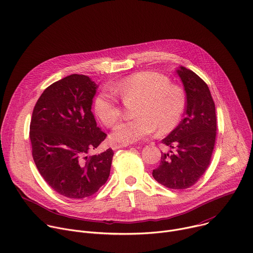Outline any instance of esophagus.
Here are the masks:
<instances>
[{
  "instance_id": "obj_1",
  "label": "esophagus",
  "mask_w": 253,
  "mask_h": 253,
  "mask_svg": "<svg viewBox=\"0 0 253 253\" xmlns=\"http://www.w3.org/2000/svg\"><path fill=\"white\" fill-rule=\"evenodd\" d=\"M127 147V145H118V144H114L111 146V149L112 150H119V149H122V148H126Z\"/></svg>"
}]
</instances>
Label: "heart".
Wrapping results in <instances>:
<instances>
[{
  "mask_svg": "<svg viewBox=\"0 0 253 253\" xmlns=\"http://www.w3.org/2000/svg\"><path fill=\"white\" fill-rule=\"evenodd\" d=\"M110 89L125 100H138L134 109L136 118L120 123L110 133L111 141L121 145L141 141L156 128L159 133L170 132L180 123L186 105L183 89L156 72L131 74L112 83ZM94 112L104 126H114L121 117L117 97L102 90L94 99Z\"/></svg>",
  "mask_w": 253,
  "mask_h": 253,
  "instance_id": "b5f03b06",
  "label": "heart"
}]
</instances>
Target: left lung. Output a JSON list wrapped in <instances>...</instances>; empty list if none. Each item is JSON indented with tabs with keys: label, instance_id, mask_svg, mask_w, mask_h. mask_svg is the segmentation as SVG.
<instances>
[{
	"label": "left lung",
	"instance_id": "8db88e82",
	"mask_svg": "<svg viewBox=\"0 0 253 253\" xmlns=\"http://www.w3.org/2000/svg\"><path fill=\"white\" fill-rule=\"evenodd\" d=\"M186 92L185 117L162 143L174 149L163 153L153 170L157 182L170 189H187L208 168L216 138L215 103L207 84L190 69L176 70Z\"/></svg>",
	"mask_w": 253,
	"mask_h": 253
}]
</instances>
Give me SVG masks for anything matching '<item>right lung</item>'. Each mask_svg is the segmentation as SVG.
Listing matches in <instances>:
<instances>
[{"mask_svg":"<svg viewBox=\"0 0 253 253\" xmlns=\"http://www.w3.org/2000/svg\"><path fill=\"white\" fill-rule=\"evenodd\" d=\"M97 84L71 74L39 97L30 124L32 156L47 184L70 199L93 195L107 181L114 152L88 156L106 136L91 111Z\"/></svg>","mask_w":253,"mask_h":253,"instance_id":"right-lung-1","label":"right lung"}]
</instances>
